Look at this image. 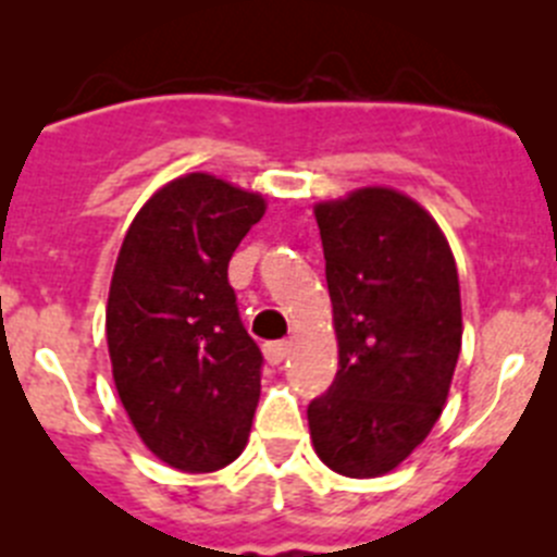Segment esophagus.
Segmentation results:
<instances>
[{
  "label": "esophagus",
  "mask_w": 557,
  "mask_h": 557,
  "mask_svg": "<svg viewBox=\"0 0 557 557\" xmlns=\"http://www.w3.org/2000/svg\"><path fill=\"white\" fill-rule=\"evenodd\" d=\"M287 354H289V342L284 339L268 342V345H264V359H268L273 367L282 364V361L287 359Z\"/></svg>",
  "instance_id": "obj_1"
}]
</instances>
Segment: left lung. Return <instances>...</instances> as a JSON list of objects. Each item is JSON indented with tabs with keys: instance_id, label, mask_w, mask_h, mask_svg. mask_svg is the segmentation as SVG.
I'll return each instance as SVG.
<instances>
[{
	"instance_id": "8db88e82",
	"label": "left lung",
	"mask_w": 557,
	"mask_h": 557,
	"mask_svg": "<svg viewBox=\"0 0 557 557\" xmlns=\"http://www.w3.org/2000/svg\"><path fill=\"white\" fill-rule=\"evenodd\" d=\"M339 370L309 403L320 461L379 478L436 425L461 350V293L445 234L417 201L364 187L314 207Z\"/></svg>"
}]
</instances>
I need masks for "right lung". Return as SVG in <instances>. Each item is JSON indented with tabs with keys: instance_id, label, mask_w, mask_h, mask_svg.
I'll return each mask as SVG.
<instances>
[{
	"instance_id": "1",
	"label": "right lung",
	"mask_w": 557,
	"mask_h": 557,
	"mask_svg": "<svg viewBox=\"0 0 557 557\" xmlns=\"http://www.w3.org/2000/svg\"><path fill=\"white\" fill-rule=\"evenodd\" d=\"M264 198L209 173L173 178L137 212L107 300L112 379L151 453L215 472L243 453L262 350L239 320L228 259Z\"/></svg>"
}]
</instances>
